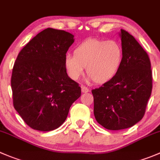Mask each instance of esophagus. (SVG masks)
<instances>
[{
  "label": "esophagus",
  "instance_id": "1",
  "mask_svg": "<svg viewBox=\"0 0 160 160\" xmlns=\"http://www.w3.org/2000/svg\"><path fill=\"white\" fill-rule=\"evenodd\" d=\"M81 91H82V92H83V93H87V92H88V91H89V89H88L87 87L83 86V85H81Z\"/></svg>",
  "mask_w": 160,
  "mask_h": 160
}]
</instances>
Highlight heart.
Returning a JSON list of instances; mask_svg holds the SVG:
<instances>
[{
	"label": "heart",
	"instance_id": "1",
	"mask_svg": "<svg viewBox=\"0 0 160 160\" xmlns=\"http://www.w3.org/2000/svg\"><path fill=\"white\" fill-rule=\"evenodd\" d=\"M123 59L121 44L114 40L89 38L74 48L73 55H66L64 67L68 77L77 81L84 72L87 80L102 84L117 74Z\"/></svg>",
	"mask_w": 160,
	"mask_h": 160
}]
</instances>
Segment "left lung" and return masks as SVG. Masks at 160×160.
I'll use <instances>...</instances> for the list:
<instances>
[{
	"instance_id": "left-lung-1",
	"label": "left lung",
	"mask_w": 160,
	"mask_h": 160,
	"mask_svg": "<svg viewBox=\"0 0 160 160\" xmlns=\"http://www.w3.org/2000/svg\"><path fill=\"white\" fill-rule=\"evenodd\" d=\"M123 59L117 74L92 90L94 114L99 124L112 131L131 128L145 113L152 89L149 57L131 34L121 29Z\"/></svg>"
}]
</instances>
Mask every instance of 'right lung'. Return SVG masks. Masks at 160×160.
Returning a JSON list of instances; mask_svg holds the SVG:
<instances>
[{
  "label": "right lung",
  "instance_id": "add662e5",
  "mask_svg": "<svg viewBox=\"0 0 160 160\" xmlns=\"http://www.w3.org/2000/svg\"><path fill=\"white\" fill-rule=\"evenodd\" d=\"M73 35L48 28L24 46L12 69L13 105L32 129L50 131L65 122L72 104L80 97L79 83L64 67Z\"/></svg>",
  "mask_w": 160,
  "mask_h": 160
}]
</instances>
